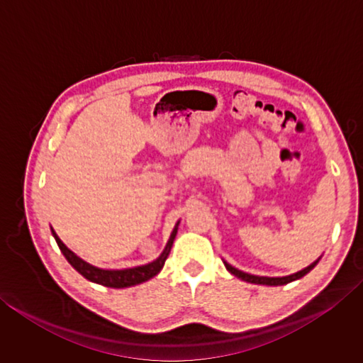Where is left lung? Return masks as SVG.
Segmentation results:
<instances>
[{"mask_svg": "<svg viewBox=\"0 0 363 363\" xmlns=\"http://www.w3.org/2000/svg\"><path fill=\"white\" fill-rule=\"evenodd\" d=\"M317 262H318V259L315 262H312L309 267L299 270V272H296V274L288 275V277H275V279L274 277H256V275L245 274V272H242V270H237L235 267H232L230 264H227V262H225V267H227V270H229L230 274L237 275L238 279H242L245 281H250V284H256V285H286V284H290V281H293V280H298L301 277H304L307 272H311V270L317 266Z\"/></svg>", "mask_w": 363, "mask_h": 363, "instance_id": "left-lung-1", "label": "left lung"}]
</instances>
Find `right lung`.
Returning <instances> with one entry per match:
<instances>
[{
	"label": "right lung",
	"instance_id": "right-lung-1",
	"mask_svg": "<svg viewBox=\"0 0 363 363\" xmlns=\"http://www.w3.org/2000/svg\"><path fill=\"white\" fill-rule=\"evenodd\" d=\"M176 232H177V227H174V230L169 237L167 248H164L162 256H160L157 261L147 264V266L125 269V270H104V269H97L94 266H91V264L84 262L83 259H79L75 253H72V251L67 248L62 242H60V238L56 235V232L54 230H52V235H54V238H56V242L59 245L60 251H62V255L65 256V259L69 261L73 266V269H77L84 279L94 281V284L108 286V288H126V286L143 284V281H147L149 279L155 277L160 270H162L163 264H164V261H167V257L171 251V247H173Z\"/></svg>",
	"mask_w": 363,
	"mask_h": 363
}]
</instances>
